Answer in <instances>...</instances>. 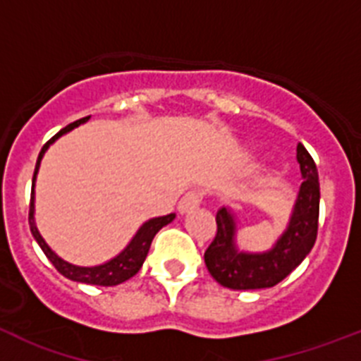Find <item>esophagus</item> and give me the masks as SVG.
<instances>
[{
  "mask_svg": "<svg viewBox=\"0 0 361 361\" xmlns=\"http://www.w3.org/2000/svg\"><path fill=\"white\" fill-rule=\"evenodd\" d=\"M200 200H202V195H200L199 191H188L186 195L180 199V202H178L177 209L180 215H186V213H190L191 209L199 208Z\"/></svg>",
  "mask_w": 361,
  "mask_h": 361,
  "instance_id": "34e87169",
  "label": "esophagus"
}]
</instances>
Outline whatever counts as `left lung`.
<instances>
[{"mask_svg": "<svg viewBox=\"0 0 361 361\" xmlns=\"http://www.w3.org/2000/svg\"><path fill=\"white\" fill-rule=\"evenodd\" d=\"M302 184L291 216L275 244L266 251H244L237 242V213L229 206L216 212V237L204 253L209 275L224 288L247 291L282 282L311 253L318 231L320 183L317 164L304 145L296 146Z\"/></svg>", "mask_w": 361, "mask_h": 361, "instance_id": "8db88e82", "label": "left lung"}]
</instances>
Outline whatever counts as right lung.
Masks as SVG:
<instances>
[{"instance_id":"right-lung-1","label":"right lung","mask_w":361,"mask_h":361,"mask_svg":"<svg viewBox=\"0 0 361 361\" xmlns=\"http://www.w3.org/2000/svg\"><path fill=\"white\" fill-rule=\"evenodd\" d=\"M88 119H90V117H85V119H79L75 121V123L68 124L66 128H63L61 132L56 133V135L41 148L39 157H37L36 162V170H34V178H32V197L28 222H30L32 235H34L36 242L39 244L41 250H43V253L47 255V258L56 266V269L59 271L63 276H66L68 280H73V282L92 283V286H104V288H108V286H119V283L126 282V280L132 279L133 275L139 273V269H141L142 264H145L146 260V255H148L153 237L157 235L159 229H162L164 226L173 222L175 213L146 220L145 224L137 229V233L132 237V240L126 244V247H124L119 255H116V257L106 260V262L97 264V266H75V264L72 262H66V260H63V258L47 244V240L41 237L39 229H37L36 226V216H34L36 215V178L37 173H39L41 161H43L44 153L50 148V145H54V142H56L59 137L65 135V133L72 132L73 128H78V126L85 124Z\"/></svg>"}]
</instances>
